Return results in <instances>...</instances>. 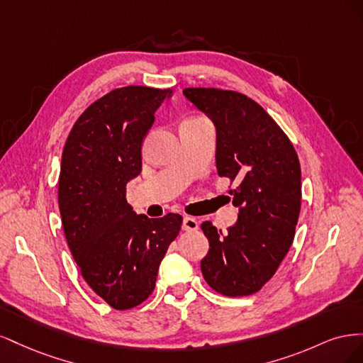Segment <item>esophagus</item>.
Masks as SVG:
<instances>
[{
  "mask_svg": "<svg viewBox=\"0 0 363 363\" xmlns=\"http://www.w3.org/2000/svg\"><path fill=\"white\" fill-rule=\"evenodd\" d=\"M183 230H186V232H195V230H199V221H196L195 218L192 216H184L183 218Z\"/></svg>",
  "mask_w": 363,
  "mask_h": 363,
  "instance_id": "1",
  "label": "esophagus"
}]
</instances>
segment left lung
I'll return each mask as SVG.
<instances>
[{
	"instance_id": "1",
	"label": "left lung",
	"mask_w": 363,
	"mask_h": 363,
	"mask_svg": "<svg viewBox=\"0 0 363 363\" xmlns=\"http://www.w3.org/2000/svg\"><path fill=\"white\" fill-rule=\"evenodd\" d=\"M183 94L215 124L216 169L236 183L230 194L239 207L228 233L211 221L201 224L208 239L203 277L223 295H251L276 274L292 245L301 207L298 156L276 121L247 95L215 87Z\"/></svg>"
}]
</instances>
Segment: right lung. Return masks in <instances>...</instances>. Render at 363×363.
<instances>
[{
  "label": "right lung",
  "instance_id": "right-lung-1",
  "mask_svg": "<svg viewBox=\"0 0 363 363\" xmlns=\"http://www.w3.org/2000/svg\"><path fill=\"white\" fill-rule=\"evenodd\" d=\"M171 89L125 86L92 103L75 121L62 155L59 208L86 283L116 311L144 303L183 218L136 215L125 186L142 169V142Z\"/></svg>",
  "mask_w": 363,
  "mask_h": 363
}]
</instances>
